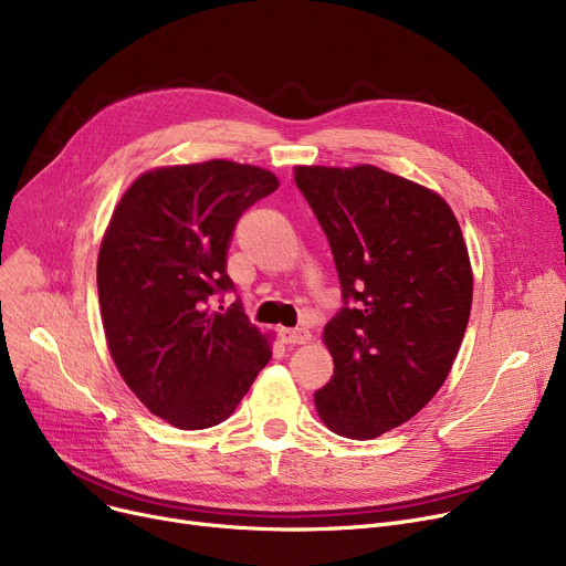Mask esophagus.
<instances>
[{
  "label": "esophagus",
  "instance_id": "34e87169",
  "mask_svg": "<svg viewBox=\"0 0 566 566\" xmlns=\"http://www.w3.org/2000/svg\"><path fill=\"white\" fill-rule=\"evenodd\" d=\"M280 337H282L284 344H291V346L312 342V333L305 331V328H282V331H280Z\"/></svg>",
  "mask_w": 566,
  "mask_h": 566
}]
</instances>
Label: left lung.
Returning a JSON list of instances; mask_svg holds the SVG:
<instances>
[{
    "instance_id": "left-lung-1",
    "label": "left lung",
    "mask_w": 566,
    "mask_h": 566,
    "mask_svg": "<svg viewBox=\"0 0 566 566\" xmlns=\"http://www.w3.org/2000/svg\"><path fill=\"white\" fill-rule=\"evenodd\" d=\"M335 256L344 301L325 323L335 374L314 395L337 436L371 440L418 415L461 348L472 268L438 192L374 165L293 167Z\"/></svg>"
}]
</instances>
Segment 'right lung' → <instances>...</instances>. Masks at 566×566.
<instances>
[{"instance_id":"1","label":"right lung","mask_w":566,"mask_h":566,"mask_svg":"<svg viewBox=\"0 0 566 566\" xmlns=\"http://www.w3.org/2000/svg\"><path fill=\"white\" fill-rule=\"evenodd\" d=\"M280 188L254 165L206 160L139 174L118 199L98 252V301L112 360L135 397L176 429L224 422L273 355L233 289L227 248L243 211Z\"/></svg>"}]
</instances>
